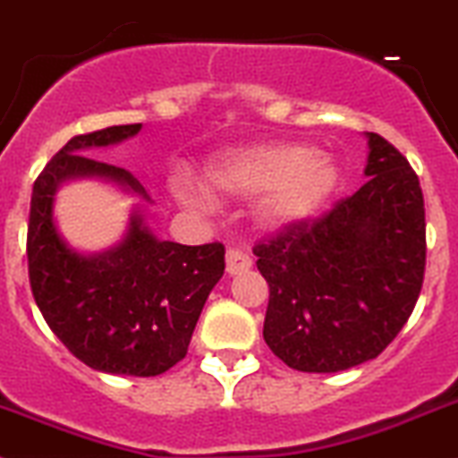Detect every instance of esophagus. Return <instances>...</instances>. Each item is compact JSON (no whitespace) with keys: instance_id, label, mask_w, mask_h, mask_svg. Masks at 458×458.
<instances>
[{"instance_id":"34e87169","label":"esophagus","mask_w":458,"mask_h":458,"mask_svg":"<svg viewBox=\"0 0 458 458\" xmlns=\"http://www.w3.org/2000/svg\"><path fill=\"white\" fill-rule=\"evenodd\" d=\"M250 267H253V259L246 253H242V250L233 249L225 255V271H228V276H239V273L249 271Z\"/></svg>"}]
</instances>
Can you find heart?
Returning <instances> with one entry per match:
<instances>
[{
  "mask_svg": "<svg viewBox=\"0 0 458 458\" xmlns=\"http://www.w3.org/2000/svg\"><path fill=\"white\" fill-rule=\"evenodd\" d=\"M205 182L225 196H259L255 221L268 233H284L318 216L344 185V169L330 153L305 142H267L234 148L208 166ZM181 200L209 208L212 196L187 182Z\"/></svg>",
  "mask_w": 458,
  "mask_h": 458,
  "instance_id": "obj_1",
  "label": "heart"
}]
</instances>
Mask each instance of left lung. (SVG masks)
Returning <instances> with one entry per match:
<instances>
[{
	"mask_svg": "<svg viewBox=\"0 0 458 458\" xmlns=\"http://www.w3.org/2000/svg\"><path fill=\"white\" fill-rule=\"evenodd\" d=\"M369 181L320 219L258 243L264 341L289 369L339 373L375 359L411 316L425 276V200L407 157L366 132Z\"/></svg>",
	"mask_w": 458,
	"mask_h": 458,
	"instance_id": "1",
	"label": "left lung"
}]
</instances>
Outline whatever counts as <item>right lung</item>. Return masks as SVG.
<instances>
[{
	"label": "right lung",
	"instance_id": "obj_1",
	"mask_svg": "<svg viewBox=\"0 0 458 458\" xmlns=\"http://www.w3.org/2000/svg\"><path fill=\"white\" fill-rule=\"evenodd\" d=\"M140 128L126 123L76 135L47 162L33 185L27 255L33 298L76 359L101 373L153 377L187 354L205 301L224 276V243L157 239L142 209L132 208L122 242L101 253H81L54 216L58 190L81 178L153 203L126 169L85 156L135 138Z\"/></svg>",
	"mask_w": 458,
	"mask_h": 458
}]
</instances>
